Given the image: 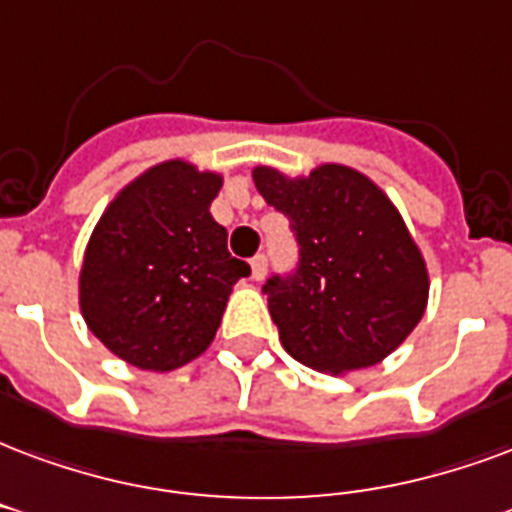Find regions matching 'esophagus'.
Here are the masks:
<instances>
[{
    "label": "esophagus",
    "mask_w": 512,
    "mask_h": 512,
    "mask_svg": "<svg viewBox=\"0 0 512 512\" xmlns=\"http://www.w3.org/2000/svg\"><path fill=\"white\" fill-rule=\"evenodd\" d=\"M249 266H252V279H255V282H260V279L266 276V268H268L266 255H255L252 260H249Z\"/></svg>",
    "instance_id": "1"
}]
</instances>
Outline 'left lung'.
<instances>
[{
  "mask_svg": "<svg viewBox=\"0 0 512 512\" xmlns=\"http://www.w3.org/2000/svg\"><path fill=\"white\" fill-rule=\"evenodd\" d=\"M252 179L298 241V268L263 285L285 350L331 374L388 358L429 301L423 255L388 195L347 165L301 179L260 165Z\"/></svg>",
  "mask_w": 512,
  "mask_h": 512,
  "instance_id": "left-lung-1",
  "label": "left lung"
}]
</instances>
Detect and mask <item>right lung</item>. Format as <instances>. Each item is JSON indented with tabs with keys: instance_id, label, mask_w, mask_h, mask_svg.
<instances>
[{
	"instance_id": "add662e5",
	"label": "right lung",
	"mask_w": 512,
	"mask_h": 512,
	"mask_svg": "<svg viewBox=\"0 0 512 512\" xmlns=\"http://www.w3.org/2000/svg\"><path fill=\"white\" fill-rule=\"evenodd\" d=\"M219 187V173L160 162L121 189L94 227L81 312L121 361L173 372L214 342L233 285L249 276L208 211Z\"/></svg>"
}]
</instances>
